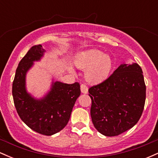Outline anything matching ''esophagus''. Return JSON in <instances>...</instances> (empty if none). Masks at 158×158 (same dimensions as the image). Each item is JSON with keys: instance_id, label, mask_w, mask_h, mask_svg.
Returning a JSON list of instances; mask_svg holds the SVG:
<instances>
[{"instance_id": "obj_1", "label": "esophagus", "mask_w": 158, "mask_h": 158, "mask_svg": "<svg viewBox=\"0 0 158 158\" xmlns=\"http://www.w3.org/2000/svg\"><path fill=\"white\" fill-rule=\"evenodd\" d=\"M80 88H81V93H83V94H88V87H87L86 85H85V84H81V86H80Z\"/></svg>"}]
</instances>
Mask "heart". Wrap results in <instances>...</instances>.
Here are the masks:
<instances>
[{"instance_id": "1", "label": "heart", "mask_w": 158, "mask_h": 158, "mask_svg": "<svg viewBox=\"0 0 158 158\" xmlns=\"http://www.w3.org/2000/svg\"><path fill=\"white\" fill-rule=\"evenodd\" d=\"M76 64L78 68L87 70L86 78L91 82L104 80L109 74L112 67L110 56L97 50L84 52L77 56Z\"/></svg>"}]
</instances>
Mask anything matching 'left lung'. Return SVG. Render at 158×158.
<instances>
[{
  "label": "left lung",
  "mask_w": 158,
  "mask_h": 158,
  "mask_svg": "<svg viewBox=\"0 0 158 158\" xmlns=\"http://www.w3.org/2000/svg\"><path fill=\"white\" fill-rule=\"evenodd\" d=\"M146 89L137 63L120 64L106 80L90 87V116L96 129L114 137L135 126L144 108Z\"/></svg>",
  "instance_id": "obj_1"
}]
</instances>
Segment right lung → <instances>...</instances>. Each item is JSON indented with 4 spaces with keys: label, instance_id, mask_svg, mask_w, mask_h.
Here are the masks:
<instances>
[{
    "label": "right lung",
    "instance_id": "right-lung-1",
    "mask_svg": "<svg viewBox=\"0 0 158 158\" xmlns=\"http://www.w3.org/2000/svg\"><path fill=\"white\" fill-rule=\"evenodd\" d=\"M41 44L35 45L23 56L16 69L12 83V97L20 118L32 130L50 136L62 130L68 124L72 110L81 94L79 82L65 84L52 82L51 89L41 99H36L27 92V72L44 56Z\"/></svg>",
    "mask_w": 158,
    "mask_h": 158
}]
</instances>
